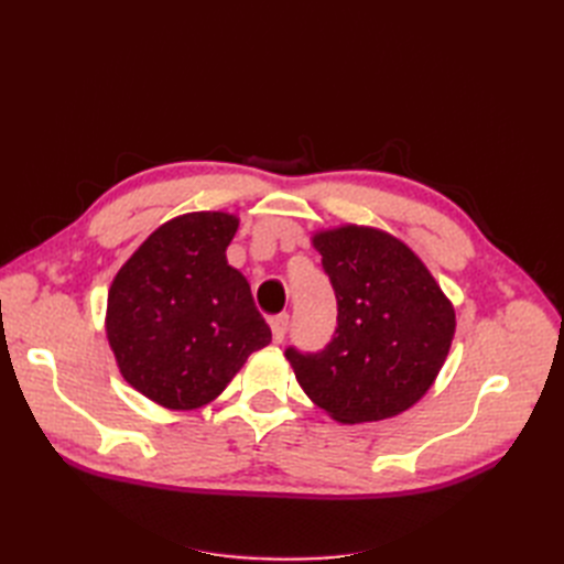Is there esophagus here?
Listing matches in <instances>:
<instances>
[{"instance_id":"obj_1","label":"esophagus","mask_w":564,"mask_h":564,"mask_svg":"<svg viewBox=\"0 0 564 564\" xmlns=\"http://www.w3.org/2000/svg\"><path fill=\"white\" fill-rule=\"evenodd\" d=\"M286 327H289V315L286 313H280L275 317H270V329H272V340L275 344H282V338L286 334Z\"/></svg>"}]
</instances>
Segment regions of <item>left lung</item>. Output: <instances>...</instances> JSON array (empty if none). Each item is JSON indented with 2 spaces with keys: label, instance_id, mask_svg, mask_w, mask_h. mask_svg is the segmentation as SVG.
<instances>
[{
  "label": "left lung",
  "instance_id": "obj_1",
  "mask_svg": "<svg viewBox=\"0 0 564 564\" xmlns=\"http://www.w3.org/2000/svg\"><path fill=\"white\" fill-rule=\"evenodd\" d=\"M336 294V332L317 352L286 348L296 381L338 423L398 416L416 404L447 360L452 301L398 237L367 226L315 232Z\"/></svg>",
  "mask_w": 564,
  "mask_h": 564
}]
</instances>
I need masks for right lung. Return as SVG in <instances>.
Here are the masks:
<instances>
[{
	"label": "right lung",
	"mask_w": 564,
	"mask_h": 564,
	"mask_svg": "<svg viewBox=\"0 0 564 564\" xmlns=\"http://www.w3.org/2000/svg\"><path fill=\"white\" fill-rule=\"evenodd\" d=\"M237 226L226 212L166 220L110 284L106 334L117 367L166 409L209 404L272 338L247 278L226 259Z\"/></svg>",
	"instance_id": "obj_1"
}]
</instances>
